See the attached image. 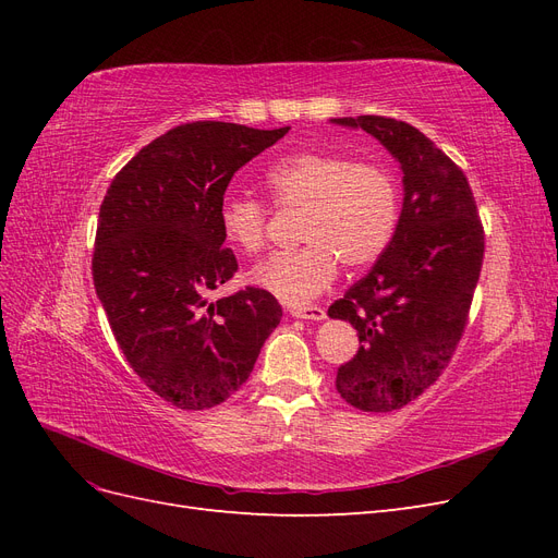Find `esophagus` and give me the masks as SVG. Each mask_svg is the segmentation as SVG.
I'll list each match as a JSON object with an SVG mask.
<instances>
[{
	"mask_svg": "<svg viewBox=\"0 0 558 558\" xmlns=\"http://www.w3.org/2000/svg\"><path fill=\"white\" fill-rule=\"evenodd\" d=\"M291 316H295V318H307V320H324V318H326V310H324V307H316V305H310V307H293V310H291Z\"/></svg>",
	"mask_w": 558,
	"mask_h": 558,
	"instance_id": "34e87169",
	"label": "esophagus"
}]
</instances>
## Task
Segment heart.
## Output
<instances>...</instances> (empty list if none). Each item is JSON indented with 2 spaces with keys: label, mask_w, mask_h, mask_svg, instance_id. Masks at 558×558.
<instances>
[{
  "label": "heart",
  "mask_w": 558,
  "mask_h": 558,
  "mask_svg": "<svg viewBox=\"0 0 558 558\" xmlns=\"http://www.w3.org/2000/svg\"><path fill=\"white\" fill-rule=\"evenodd\" d=\"M265 189L279 209H300L295 251H281L251 272V281L286 305H305L337 277V265L365 267L391 244L400 193L377 162L328 150H298L267 167ZM269 209L248 195H230L218 211L223 238L244 253L267 242Z\"/></svg>",
  "instance_id": "obj_1"
}]
</instances>
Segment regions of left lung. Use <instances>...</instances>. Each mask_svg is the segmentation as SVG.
Instances as JSON below:
<instances>
[{
	"mask_svg": "<svg viewBox=\"0 0 558 558\" xmlns=\"http://www.w3.org/2000/svg\"><path fill=\"white\" fill-rule=\"evenodd\" d=\"M332 123L373 134L404 174L391 244L328 310L361 342L337 369V393L356 410L391 412L424 393L451 361L482 272L484 228L463 170L424 132L384 116Z\"/></svg>",
	"mask_w": 558,
	"mask_h": 558,
	"instance_id": "8db88e82",
	"label": "left lung"
}]
</instances>
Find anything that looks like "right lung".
<instances>
[{"label":"right lung","mask_w":558,"mask_h":558,"mask_svg":"<svg viewBox=\"0 0 558 558\" xmlns=\"http://www.w3.org/2000/svg\"><path fill=\"white\" fill-rule=\"evenodd\" d=\"M291 128L177 125L118 172L99 207L93 281L130 367L179 410H209L248 379L281 320L272 293L207 300L232 279L218 211L234 172Z\"/></svg>","instance_id":"obj_1"}]
</instances>
